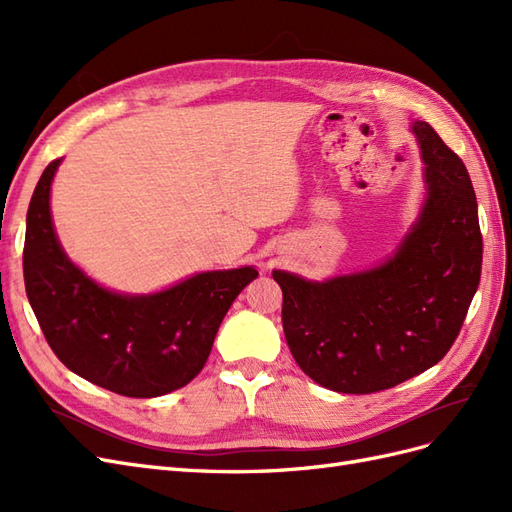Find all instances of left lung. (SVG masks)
<instances>
[{
    "label": "left lung",
    "mask_w": 512,
    "mask_h": 512,
    "mask_svg": "<svg viewBox=\"0 0 512 512\" xmlns=\"http://www.w3.org/2000/svg\"><path fill=\"white\" fill-rule=\"evenodd\" d=\"M412 132L427 196L395 252L322 282L273 271L288 348L324 389L365 395L423 374L451 350L478 288L483 237L468 168L427 121Z\"/></svg>",
    "instance_id": "left-lung-1"
}]
</instances>
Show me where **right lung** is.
I'll return each instance as SVG.
<instances>
[{
	"instance_id": "obj_1",
	"label": "right lung",
	"mask_w": 512,
	"mask_h": 512,
	"mask_svg": "<svg viewBox=\"0 0 512 512\" xmlns=\"http://www.w3.org/2000/svg\"><path fill=\"white\" fill-rule=\"evenodd\" d=\"M61 164L44 168L27 209L23 275L29 305L46 342L76 376L126 397H160L194 380L215 333L254 267L196 273L151 294L108 290L74 265L51 218V183Z\"/></svg>"
}]
</instances>
